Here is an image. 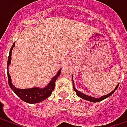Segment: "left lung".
<instances>
[{"mask_svg": "<svg viewBox=\"0 0 127 127\" xmlns=\"http://www.w3.org/2000/svg\"><path fill=\"white\" fill-rule=\"evenodd\" d=\"M72 80H73V90L76 91V95H78V97H81L82 99H84L85 100H88V101H90V102H100V101H102V100H105L106 98H107L108 97H110V95H112L114 93H115V91L117 90V88H118V85L119 84L116 86V88H115L114 90H112L111 93H108L107 95H103V96H102V97H100L99 98H96V97H92V96H89V95H87L84 94V93H81V91H78V90H77L76 88V87H75V85H74V83H73V76H72Z\"/></svg>", "mask_w": 127, "mask_h": 127, "instance_id": "obj_1", "label": "left lung"}]
</instances>
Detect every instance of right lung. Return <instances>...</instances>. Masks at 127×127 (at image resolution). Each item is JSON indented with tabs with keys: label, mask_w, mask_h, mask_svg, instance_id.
<instances>
[{
	"label": "right lung",
	"mask_w": 127,
	"mask_h": 127,
	"mask_svg": "<svg viewBox=\"0 0 127 127\" xmlns=\"http://www.w3.org/2000/svg\"><path fill=\"white\" fill-rule=\"evenodd\" d=\"M15 42L13 43L12 47L10 50V54L8 56V59H7V78H8V83L10 87V88L13 90V92L18 96L20 99L23 100L24 102L30 103V104H35V103H39L42 102L43 100H46L48 98L50 95H51L52 91L54 89L55 86V82H56L57 78L59 76L61 73V68L59 69L57 72L55 76H54L50 82L48 83V85L45 86L44 88H41L39 87H34V88H27V89H20L17 88L12 85V81H11V77L10 76L8 68L9 66L11 63V55H12V51L13 47L15 46Z\"/></svg>",
	"instance_id": "right-lung-1"
}]
</instances>
